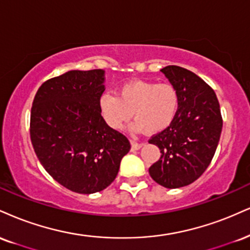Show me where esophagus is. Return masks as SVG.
Instances as JSON below:
<instances>
[{
  "mask_svg": "<svg viewBox=\"0 0 250 250\" xmlns=\"http://www.w3.org/2000/svg\"><path fill=\"white\" fill-rule=\"evenodd\" d=\"M130 143H131V148L134 150H138L144 146V142H137V141L135 140H130Z\"/></svg>",
  "mask_w": 250,
  "mask_h": 250,
  "instance_id": "34e87169",
  "label": "esophagus"
}]
</instances>
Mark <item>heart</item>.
<instances>
[{
    "label": "heart",
    "mask_w": 250,
    "mask_h": 250,
    "mask_svg": "<svg viewBox=\"0 0 250 250\" xmlns=\"http://www.w3.org/2000/svg\"><path fill=\"white\" fill-rule=\"evenodd\" d=\"M179 98L170 83L134 80L120 87L119 95L106 92L100 96L102 117L113 128H122L131 116L134 128L155 134L163 131L177 115Z\"/></svg>",
    "instance_id": "heart-1"
}]
</instances>
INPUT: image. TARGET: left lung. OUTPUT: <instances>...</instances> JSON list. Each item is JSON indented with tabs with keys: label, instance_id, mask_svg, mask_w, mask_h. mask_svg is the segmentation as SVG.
I'll return each instance as SVG.
<instances>
[{
	"label": "left lung",
	"instance_id": "obj_1",
	"mask_svg": "<svg viewBox=\"0 0 250 250\" xmlns=\"http://www.w3.org/2000/svg\"><path fill=\"white\" fill-rule=\"evenodd\" d=\"M161 72L178 93L179 106L169 127L149 140L162 154L149 173L159 185L178 188L208 167L220 140L222 117L214 91L197 74L174 65Z\"/></svg>",
	"mask_w": 250,
	"mask_h": 250
}]
</instances>
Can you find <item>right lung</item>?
<instances>
[{"label": "right lung", "mask_w": 250, "mask_h": 250, "mask_svg": "<svg viewBox=\"0 0 250 250\" xmlns=\"http://www.w3.org/2000/svg\"><path fill=\"white\" fill-rule=\"evenodd\" d=\"M104 71H68L46 80L31 107L30 137L47 173L77 193L109 186L130 150L122 133L101 116Z\"/></svg>", "instance_id": "obj_1"}]
</instances>
